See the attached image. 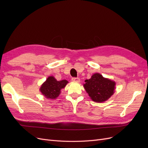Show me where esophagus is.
<instances>
[{"label": "esophagus", "mask_w": 148, "mask_h": 148, "mask_svg": "<svg viewBox=\"0 0 148 148\" xmlns=\"http://www.w3.org/2000/svg\"><path fill=\"white\" fill-rule=\"evenodd\" d=\"M71 81L73 82L78 83V82H79L80 79H79V78H72V79H71Z\"/></svg>", "instance_id": "esophagus-1"}]
</instances>
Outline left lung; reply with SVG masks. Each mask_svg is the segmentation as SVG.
I'll list each match as a JSON object with an SVG mask.
<instances>
[{
  "mask_svg": "<svg viewBox=\"0 0 148 148\" xmlns=\"http://www.w3.org/2000/svg\"><path fill=\"white\" fill-rule=\"evenodd\" d=\"M84 82V88L91 99L96 102L106 101L115 92V82L103 77L100 73L93 74L90 79Z\"/></svg>",
  "mask_w": 148,
  "mask_h": 148,
  "instance_id": "8db88e82",
  "label": "left lung"
}]
</instances>
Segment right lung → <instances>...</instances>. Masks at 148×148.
Returning a JSON list of instances; mask_svg holds the SVG:
<instances>
[{
	"label": "right lung",
	"instance_id": "add662e5",
	"mask_svg": "<svg viewBox=\"0 0 148 148\" xmlns=\"http://www.w3.org/2000/svg\"><path fill=\"white\" fill-rule=\"evenodd\" d=\"M69 82L66 79L57 81L53 76L49 77L40 87V92L49 99H56L60 95L61 89L64 88Z\"/></svg>",
	"mask_w": 148,
	"mask_h": 148
}]
</instances>
